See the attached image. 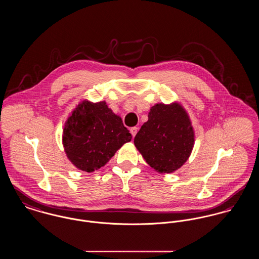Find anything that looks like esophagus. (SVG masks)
<instances>
[{
    "label": "esophagus",
    "instance_id": "34e87169",
    "mask_svg": "<svg viewBox=\"0 0 259 259\" xmlns=\"http://www.w3.org/2000/svg\"><path fill=\"white\" fill-rule=\"evenodd\" d=\"M137 133H138V127H136V126H134V127H132L131 128V134H132V136L135 138L136 137V135H137Z\"/></svg>",
    "mask_w": 259,
    "mask_h": 259
}]
</instances>
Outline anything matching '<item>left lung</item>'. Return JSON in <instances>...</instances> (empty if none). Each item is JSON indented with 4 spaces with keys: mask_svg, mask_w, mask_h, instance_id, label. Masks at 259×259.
Wrapping results in <instances>:
<instances>
[{
    "mask_svg": "<svg viewBox=\"0 0 259 259\" xmlns=\"http://www.w3.org/2000/svg\"><path fill=\"white\" fill-rule=\"evenodd\" d=\"M195 141L187 112L178 103L156 104L141 125L135 145L147 164L159 173H171L188 160Z\"/></svg>",
    "mask_w": 259,
    "mask_h": 259,
    "instance_id": "obj_1",
    "label": "left lung"
}]
</instances>
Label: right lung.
I'll return each instance as SVG.
<instances>
[{"label": "right lung", "instance_id": "obj_1", "mask_svg": "<svg viewBox=\"0 0 259 259\" xmlns=\"http://www.w3.org/2000/svg\"><path fill=\"white\" fill-rule=\"evenodd\" d=\"M131 141L132 135L121 118L105 101H82L66 120L62 137L68 159L86 172L100 169Z\"/></svg>", "mask_w": 259, "mask_h": 259}]
</instances>
